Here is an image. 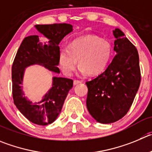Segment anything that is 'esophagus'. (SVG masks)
Returning a JSON list of instances; mask_svg holds the SVG:
<instances>
[{"label":"esophagus","instance_id":"34e87169","mask_svg":"<svg viewBox=\"0 0 152 152\" xmlns=\"http://www.w3.org/2000/svg\"><path fill=\"white\" fill-rule=\"evenodd\" d=\"M80 83H82V82H81V81H79V80L73 81V85H74V86H76V85H78V84H80Z\"/></svg>","mask_w":152,"mask_h":152}]
</instances>
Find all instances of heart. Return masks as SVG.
<instances>
[{
	"mask_svg": "<svg viewBox=\"0 0 152 152\" xmlns=\"http://www.w3.org/2000/svg\"><path fill=\"white\" fill-rule=\"evenodd\" d=\"M113 46L110 42L96 35H87L74 39L68 48L58 52V63L62 71L70 76L78 64L82 74L97 76L103 73L111 60Z\"/></svg>",
	"mask_w": 152,
	"mask_h": 152,
	"instance_id": "1",
	"label": "heart"
}]
</instances>
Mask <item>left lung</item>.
Wrapping results in <instances>:
<instances>
[{"label":"left lung","mask_w":152,"mask_h":152,"mask_svg":"<svg viewBox=\"0 0 152 152\" xmlns=\"http://www.w3.org/2000/svg\"><path fill=\"white\" fill-rule=\"evenodd\" d=\"M116 55L103 73L86 83V106L101 124L115 122L130 110L141 80L137 49L118 28L113 31Z\"/></svg>","instance_id":"1"}]
</instances>
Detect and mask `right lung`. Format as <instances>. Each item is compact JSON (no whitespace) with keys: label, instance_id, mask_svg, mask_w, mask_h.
Instances as JSON below:
<instances>
[{"label":"right lung","instance_id":"1","mask_svg":"<svg viewBox=\"0 0 152 152\" xmlns=\"http://www.w3.org/2000/svg\"><path fill=\"white\" fill-rule=\"evenodd\" d=\"M35 28L49 41L42 42L37 35L23 39L12 66V97L17 109L27 119L38 125H47L54 122L60 114L68 92L73 88V81L54 76L52 87L42 100L33 103L25 97L22 90L25 70L28 66L38 64L60 73L57 66L59 64L58 45L66 35L73 31V26L63 23L37 25Z\"/></svg>","mask_w":152,"mask_h":152}]
</instances>
